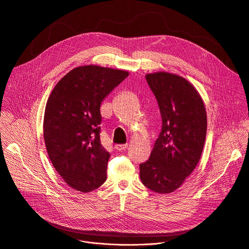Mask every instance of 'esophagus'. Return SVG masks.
Listing matches in <instances>:
<instances>
[{
    "mask_svg": "<svg viewBox=\"0 0 249 249\" xmlns=\"http://www.w3.org/2000/svg\"><path fill=\"white\" fill-rule=\"evenodd\" d=\"M128 147V144H116L115 145V148L117 149V150H124V149H126Z\"/></svg>",
    "mask_w": 249,
    "mask_h": 249,
    "instance_id": "obj_1",
    "label": "esophagus"
}]
</instances>
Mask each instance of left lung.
<instances>
[{"instance_id": "left-lung-1", "label": "left lung", "mask_w": 249, "mask_h": 249, "mask_svg": "<svg viewBox=\"0 0 249 249\" xmlns=\"http://www.w3.org/2000/svg\"><path fill=\"white\" fill-rule=\"evenodd\" d=\"M145 79L156 98L162 128L150 157L140 164V178L154 193L170 194L200 159L207 129L205 107L196 88L181 76L156 72Z\"/></svg>"}]
</instances>
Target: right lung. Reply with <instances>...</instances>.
I'll return each instance as SVG.
<instances>
[{
  "mask_svg": "<svg viewBox=\"0 0 249 249\" xmlns=\"http://www.w3.org/2000/svg\"><path fill=\"white\" fill-rule=\"evenodd\" d=\"M129 72L79 66L62 77L47 102L44 139L53 166L74 190L89 193L107 180L109 152L101 142V105Z\"/></svg>",
  "mask_w": 249,
  "mask_h": 249,
  "instance_id": "obj_1",
  "label": "right lung"
}]
</instances>
